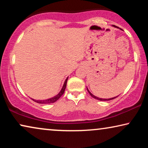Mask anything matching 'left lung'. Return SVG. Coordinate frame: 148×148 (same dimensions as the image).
I'll use <instances>...</instances> for the list:
<instances>
[{
	"mask_svg": "<svg viewBox=\"0 0 148 148\" xmlns=\"http://www.w3.org/2000/svg\"><path fill=\"white\" fill-rule=\"evenodd\" d=\"M114 26V27H116V26H115V25H113ZM119 28V27H118ZM87 90H88V92H89V94H90V95H91V96L92 97H93V98H95V99H96V100H100V101H108V100H113V99H114V98H117V96L116 97H114V98H108V99H104V98H98V97H96V96H94V95H93L92 93H91L90 91L88 90V89L87 88Z\"/></svg>",
	"mask_w": 148,
	"mask_h": 148,
	"instance_id": "obj_1",
	"label": "left lung"
}]
</instances>
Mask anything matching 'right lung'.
<instances>
[{"mask_svg": "<svg viewBox=\"0 0 148 148\" xmlns=\"http://www.w3.org/2000/svg\"><path fill=\"white\" fill-rule=\"evenodd\" d=\"M67 80H68V77L66 79L65 82H64V85H63V86H62V88L61 89V90H60V92L58 93V94L56 95V96H54L53 98L47 99V100H34V99H32V100H33L34 102L39 103V104H50V103L55 102L56 100H58V99H59L60 97H61L62 95H63L64 92V90H65L66 86V83H67Z\"/></svg>", "mask_w": 148, "mask_h": 148, "instance_id": "right-lung-1", "label": "right lung"}]
</instances>
